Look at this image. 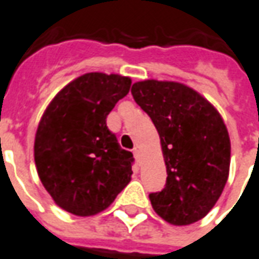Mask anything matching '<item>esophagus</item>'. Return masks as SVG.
<instances>
[{"label":"esophagus","instance_id":"34e87169","mask_svg":"<svg viewBox=\"0 0 259 259\" xmlns=\"http://www.w3.org/2000/svg\"><path fill=\"white\" fill-rule=\"evenodd\" d=\"M134 157H135V160H137V162H141V150L138 149V148H135V149H134Z\"/></svg>","mask_w":259,"mask_h":259}]
</instances>
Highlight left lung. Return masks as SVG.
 <instances>
[{"mask_svg":"<svg viewBox=\"0 0 259 259\" xmlns=\"http://www.w3.org/2000/svg\"><path fill=\"white\" fill-rule=\"evenodd\" d=\"M134 100L160 137L166 187L150 194L155 212L174 226L205 218L222 195L230 168V137L225 121L192 88L170 80L135 82Z\"/></svg>","mask_w":259,"mask_h":259,"instance_id":"1","label":"left lung"}]
</instances>
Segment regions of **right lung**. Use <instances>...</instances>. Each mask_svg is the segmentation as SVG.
Segmentation results:
<instances>
[{"instance_id":"right-lung-1","label":"right lung","mask_w":259,"mask_h":259,"mask_svg":"<svg viewBox=\"0 0 259 259\" xmlns=\"http://www.w3.org/2000/svg\"><path fill=\"white\" fill-rule=\"evenodd\" d=\"M131 78L80 75L47 106L34 137V163L54 202L76 216H92L114 202L133 176L134 157L121 149L106 118L128 95Z\"/></svg>"}]
</instances>
